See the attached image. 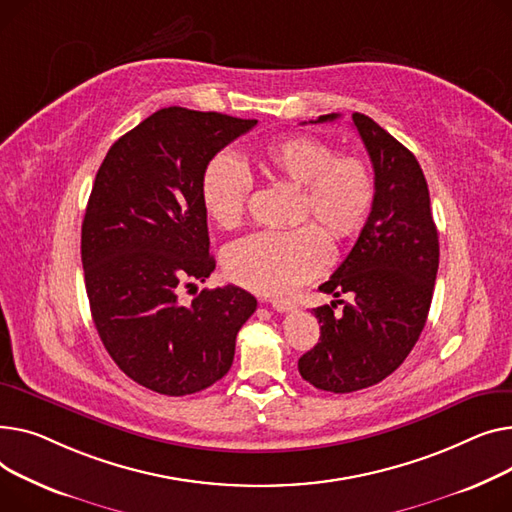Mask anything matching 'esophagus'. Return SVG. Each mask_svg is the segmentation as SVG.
I'll use <instances>...</instances> for the list:
<instances>
[{
	"instance_id": "1",
	"label": "esophagus",
	"mask_w": 512,
	"mask_h": 512,
	"mask_svg": "<svg viewBox=\"0 0 512 512\" xmlns=\"http://www.w3.org/2000/svg\"><path fill=\"white\" fill-rule=\"evenodd\" d=\"M264 302H268L277 312H289L295 308V302L289 297H270V299H264Z\"/></svg>"
}]
</instances>
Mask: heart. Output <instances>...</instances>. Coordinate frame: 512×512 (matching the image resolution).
I'll use <instances>...</instances> for the list:
<instances>
[{
	"mask_svg": "<svg viewBox=\"0 0 512 512\" xmlns=\"http://www.w3.org/2000/svg\"><path fill=\"white\" fill-rule=\"evenodd\" d=\"M258 165L277 179L299 186L302 217H314L328 235L345 242L362 231L376 202L370 165L355 155H335L333 144L310 134L268 142ZM202 204L221 229L242 223L252 179L231 155L210 159L202 173ZM330 262L326 233L314 225L289 231H260L235 242L225 254L231 281L258 293H279L316 277Z\"/></svg>",
	"mask_w": 512,
	"mask_h": 512,
	"instance_id": "b5f03b06",
	"label": "heart"
}]
</instances>
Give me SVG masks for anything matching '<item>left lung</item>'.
Returning <instances> with one entry per match:
<instances>
[{
	"instance_id": "1",
	"label": "left lung",
	"mask_w": 512,
	"mask_h": 512,
	"mask_svg": "<svg viewBox=\"0 0 512 512\" xmlns=\"http://www.w3.org/2000/svg\"><path fill=\"white\" fill-rule=\"evenodd\" d=\"M353 126L374 167L376 202L349 256L318 287L337 299L314 308L320 339L297 362L304 380L337 395L378 384L405 362L426 326L440 256L428 184L411 150L364 113H353ZM343 292L351 305L338 299Z\"/></svg>"
}]
</instances>
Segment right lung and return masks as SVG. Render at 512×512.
<instances>
[{"label":"right lung","mask_w":512,"mask_h":512,"mask_svg":"<svg viewBox=\"0 0 512 512\" xmlns=\"http://www.w3.org/2000/svg\"><path fill=\"white\" fill-rule=\"evenodd\" d=\"M256 119L165 107L119 138L101 163L82 221L90 314L117 368L169 397L221 380L256 297L242 287H179L215 270L208 252L202 173Z\"/></svg>","instance_id":"add662e5"}]
</instances>
